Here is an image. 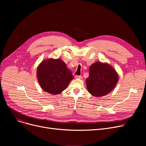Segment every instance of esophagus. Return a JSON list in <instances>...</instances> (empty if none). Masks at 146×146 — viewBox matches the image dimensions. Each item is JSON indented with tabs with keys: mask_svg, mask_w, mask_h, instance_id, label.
<instances>
[{
	"mask_svg": "<svg viewBox=\"0 0 146 146\" xmlns=\"http://www.w3.org/2000/svg\"><path fill=\"white\" fill-rule=\"evenodd\" d=\"M75 78L76 79H82V76H78V75H76L75 76Z\"/></svg>",
	"mask_w": 146,
	"mask_h": 146,
	"instance_id": "34e87169",
	"label": "esophagus"
}]
</instances>
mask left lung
Listing matches in <instances>:
<instances>
[{
	"instance_id": "8db88e82",
	"label": "left lung",
	"mask_w": 146,
	"mask_h": 146,
	"mask_svg": "<svg viewBox=\"0 0 146 146\" xmlns=\"http://www.w3.org/2000/svg\"><path fill=\"white\" fill-rule=\"evenodd\" d=\"M118 75L110 64L97 61L89 67V76L86 79L89 92L95 97H100L110 93L115 87Z\"/></svg>"
}]
</instances>
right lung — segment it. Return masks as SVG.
<instances>
[{"label": "right lung", "mask_w": 146, "mask_h": 146, "mask_svg": "<svg viewBox=\"0 0 146 146\" xmlns=\"http://www.w3.org/2000/svg\"><path fill=\"white\" fill-rule=\"evenodd\" d=\"M36 77L41 88L52 95L65 90L74 78L66 64L61 59H47L38 66Z\"/></svg>", "instance_id": "add662e5"}]
</instances>
